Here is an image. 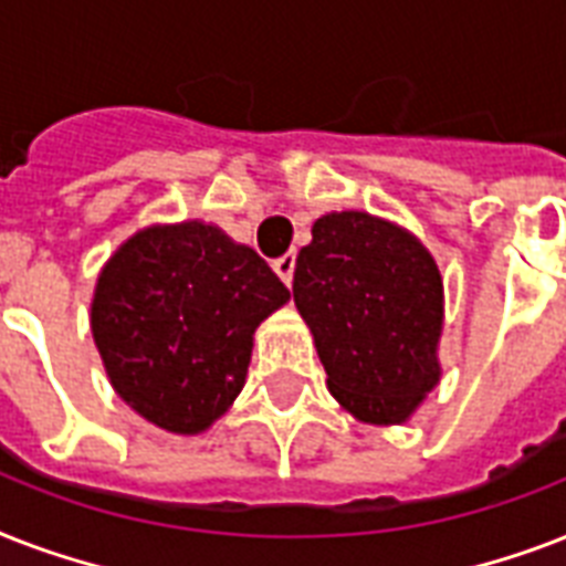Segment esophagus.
<instances>
[{
	"instance_id": "esophagus-1",
	"label": "esophagus",
	"mask_w": 566,
	"mask_h": 566,
	"mask_svg": "<svg viewBox=\"0 0 566 566\" xmlns=\"http://www.w3.org/2000/svg\"><path fill=\"white\" fill-rule=\"evenodd\" d=\"M273 270L279 273V279H282L284 284H291L293 282V270H296V255H293V252H287V255L275 258Z\"/></svg>"
}]
</instances>
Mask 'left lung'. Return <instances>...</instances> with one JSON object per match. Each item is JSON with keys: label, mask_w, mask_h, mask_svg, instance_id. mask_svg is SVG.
Listing matches in <instances>:
<instances>
[{"label": "left lung", "mask_w": 566, "mask_h": 566, "mask_svg": "<svg viewBox=\"0 0 566 566\" xmlns=\"http://www.w3.org/2000/svg\"><path fill=\"white\" fill-rule=\"evenodd\" d=\"M328 390L364 422H402L438 385L443 284L408 231L364 211L314 222L293 273Z\"/></svg>", "instance_id": "left-lung-1"}]
</instances>
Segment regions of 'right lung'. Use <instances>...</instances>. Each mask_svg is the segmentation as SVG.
Wrapping results in <instances>:
<instances>
[{
	"label": "right lung",
	"instance_id": "1",
	"mask_svg": "<svg viewBox=\"0 0 566 566\" xmlns=\"http://www.w3.org/2000/svg\"><path fill=\"white\" fill-rule=\"evenodd\" d=\"M291 291L255 249L217 226H155L123 243L93 296V340L140 417L196 434L243 387L252 335Z\"/></svg>",
	"mask_w": 566,
	"mask_h": 566
}]
</instances>
